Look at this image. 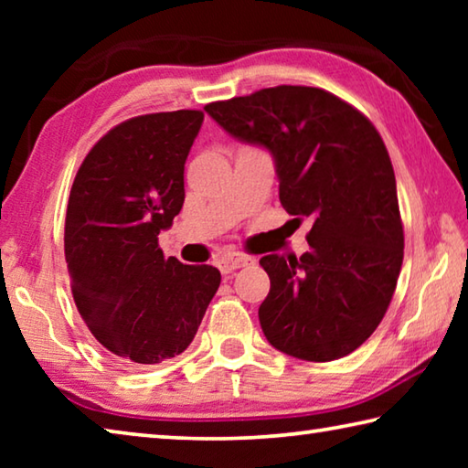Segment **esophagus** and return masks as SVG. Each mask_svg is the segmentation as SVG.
I'll return each instance as SVG.
<instances>
[{
	"label": "esophagus",
	"mask_w": 468,
	"mask_h": 468,
	"mask_svg": "<svg viewBox=\"0 0 468 468\" xmlns=\"http://www.w3.org/2000/svg\"><path fill=\"white\" fill-rule=\"evenodd\" d=\"M253 264V258L250 256H243V253H225V256L218 258V268L223 271L225 274H231L235 271H239L243 266H250Z\"/></svg>",
	"instance_id": "obj_1"
}]
</instances>
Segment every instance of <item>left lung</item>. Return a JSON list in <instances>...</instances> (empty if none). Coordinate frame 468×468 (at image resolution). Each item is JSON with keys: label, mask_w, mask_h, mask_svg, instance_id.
<instances>
[{"label": "left lung", "mask_w": 468, "mask_h": 468, "mask_svg": "<svg viewBox=\"0 0 468 468\" xmlns=\"http://www.w3.org/2000/svg\"><path fill=\"white\" fill-rule=\"evenodd\" d=\"M233 138L274 158L282 208L312 217L310 251L260 260V326L274 348L335 361L374 335L399 281L405 233L394 169L366 115L314 86H274L206 105Z\"/></svg>", "instance_id": "obj_1"}]
</instances>
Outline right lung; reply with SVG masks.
Listing matches in <instances>:
<instances>
[{"mask_svg": "<svg viewBox=\"0 0 468 468\" xmlns=\"http://www.w3.org/2000/svg\"><path fill=\"white\" fill-rule=\"evenodd\" d=\"M202 122V111L181 109L115 125L69 192L63 250L76 307L125 366L184 353L220 284L215 266L181 264L158 248L184 206L186 158Z\"/></svg>", "mask_w": 468, "mask_h": 468, "instance_id": "add662e5", "label": "right lung"}]
</instances>
